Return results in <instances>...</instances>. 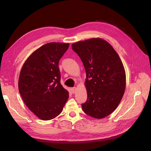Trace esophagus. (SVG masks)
I'll list each match as a JSON object with an SVG mask.
<instances>
[{"mask_svg": "<svg viewBox=\"0 0 151 151\" xmlns=\"http://www.w3.org/2000/svg\"><path fill=\"white\" fill-rule=\"evenodd\" d=\"M76 91V88H73L72 89H71V92H72L73 93H75Z\"/></svg>", "mask_w": 151, "mask_h": 151, "instance_id": "obj_1", "label": "esophagus"}]
</instances>
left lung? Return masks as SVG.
I'll use <instances>...</instances> for the list:
<instances>
[{"instance_id":"left-lung-1","label":"left lung","mask_w":151,"mask_h":151,"mask_svg":"<svg viewBox=\"0 0 151 151\" xmlns=\"http://www.w3.org/2000/svg\"><path fill=\"white\" fill-rule=\"evenodd\" d=\"M72 50L84 65L87 101L83 111L103 119L117 108L124 96L126 75L123 63L113 46L105 40L93 38L73 43Z\"/></svg>"}]
</instances>
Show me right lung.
<instances>
[{
	"instance_id": "1",
	"label": "right lung",
	"mask_w": 151,
	"mask_h": 151,
	"mask_svg": "<svg viewBox=\"0 0 151 151\" xmlns=\"http://www.w3.org/2000/svg\"><path fill=\"white\" fill-rule=\"evenodd\" d=\"M69 43L51 42L40 47L24 63L18 89L23 101L39 119L48 121L59 115L68 99L60 84L59 62Z\"/></svg>"
}]
</instances>
